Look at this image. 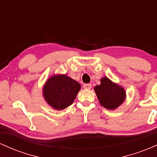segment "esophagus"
<instances>
[{
    "label": "esophagus",
    "mask_w": 157,
    "mask_h": 157,
    "mask_svg": "<svg viewBox=\"0 0 157 157\" xmlns=\"http://www.w3.org/2000/svg\"><path fill=\"white\" fill-rule=\"evenodd\" d=\"M83 87L84 89L90 90L91 89V87H92V85H91V84H84L83 85Z\"/></svg>",
    "instance_id": "esophagus-1"
}]
</instances>
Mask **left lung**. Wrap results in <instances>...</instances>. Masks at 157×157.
Listing matches in <instances>:
<instances>
[{
    "instance_id": "1",
    "label": "left lung",
    "mask_w": 157,
    "mask_h": 157,
    "mask_svg": "<svg viewBox=\"0 0 157 157\" xmlns=\"http://www.w3.org/2000/svg\"><path fill=\"white\" fill-rule=\"evenodd\" d=\"M101 84L94 87L99 103L108 110H114L120 106L125 100L126 93L124 88L113 83L107 77L101 78Z\"/></svg>"
}]
</instances>
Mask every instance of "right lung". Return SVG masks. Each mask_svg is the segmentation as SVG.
Here are the masks:
<instances>
[{
  "label": "right lung",
  "instance_id": "1",
  "mask_svg": "<svg viewBox=\"0 0 157 157\" xmlns=\"http://www.w3.org/2000/svg\"><path fill=\"white\" fill-rule=\"evenodd\" d=\"M81 85L67 75H54L43 88V96L49 105L56 110H64L73 104Z\"/></svg>",
  "mask_w": 157,
  "mask_h": 157
}]
</instances>
